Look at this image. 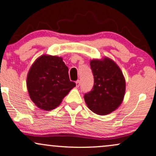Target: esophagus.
Masks as SVG:
<instances>
[{"label": "esophagus", "mask_w": 156, "mask_h": 156, "mask_svg": "<svg viewBox=\"0 0 156 156\" xmlns=\"http://www.w3.org/2000/svg\"><path fill=\"white\" fill-rule=\"evenodd\" d=\"M76 86H77V87H78V86H80V81L79 80H76Z\"/></svg>", "instance_id": "1"}]
</instances>
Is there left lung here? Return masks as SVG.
Masks as SVG:
<instances>
[{"label": "left lung", "mask_w": 156, "mask_h": 156, "mask_svg": "<svg viewBox=\"0 0 156 156\" xmlns=\"http://www.w3.org/2000/svg\"><path fill=\"white\" fill-rule=\"evenodd\" d=\"M94 86L85 94L84 99L91 111L107 115L116 110L123 101L126 82L121 69L112 60L105 58L90 62Z\"/></svg>", "instance_id": "8db88e82"}]
</instances>
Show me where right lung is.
<instances>
[{"label":"right lung","instance_id":"1","mask_svg":"<svg viewBox=\"0 0 156 156\" xmlns=\"http://www.w3.org/2000/svg\"><path fill=\"white\" fill-rule=\"evenodd\" d=\"M27 86L30 99L38 108L51 110L59 105L76 83L70 81L68 67L61 57L43 55L32 65Z\"/></svg>","mask_w":156,"mask_h":156}]
</instances>
